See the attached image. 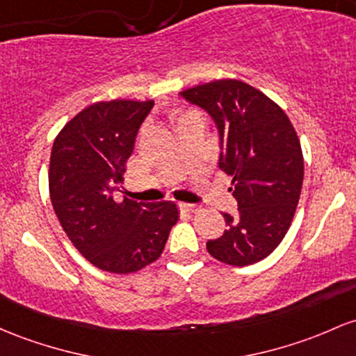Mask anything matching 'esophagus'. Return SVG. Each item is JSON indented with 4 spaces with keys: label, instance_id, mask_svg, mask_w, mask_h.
<instances>
[{
    "label": "esophagus",
    "instance_id": "obj_1",
    "mask_svg": "<svg viewBox=\"0 0 356 356\" xmlns=\"http://www.w3.org/2000/svg\"><path fill=\"white\" fill-rule=\"evenodd\" d=\"M179 209L186 211V213H196L197 206L189 204V202H179Z\"/></svg>",
    "mask_w": 356,
    "mask_h": 356
}]
</instances>
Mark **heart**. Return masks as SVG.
<instances>
[{
    "label": "heart",
    "instance_id": "1",
    "mask_svg": "<svg viewBox=\"0 0 356 356\" xmlns=\"http://www.w3.org/2000/svg\"><path fill=\"white\" fill-rule=\"evenodd\" d=\"M172 118H174L177 127H181V124L184 123H191V121H199V123H202V115L196 111V109H177V111H174Z\"/></svg>",
    "mask_w": 356,
    "mask_h": 356
}]
</instances>
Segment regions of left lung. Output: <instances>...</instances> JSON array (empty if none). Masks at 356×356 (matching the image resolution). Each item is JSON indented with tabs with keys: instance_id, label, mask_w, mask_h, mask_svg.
I'll return each mask as SVG.
<instances>
[{
	"instance_id": "8db88e82",
	"label": "left lung",
	"mask_w": 356,
	"mask_h": 356,
	"mask_svg": "<svg viewBox=\"0 0 356 356\" xmlns=\"http://www.w3.org/2000/svg\"><path fill=\"white\" fill-rule=\"evenodd\" d=\"M213 116L220 131V169L232 175L238 213H222L228 229L206 243L233 267L257 264L286 236L300 197L304 159L284 109L243 81L220 79L181 92Z\"/></svg>"
}]
</instances>
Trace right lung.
<instances>
[{
  "instance_id": "obj_1",
  "label": "right lung",
  "mask_w": 356,
  "mask_h": 356,
  "mask_svg": "<svg viewBox=\"0 0 356 356\" xmlns=\"http://www.w3.org/2000/svg\"><path fill=\"white\" fill-rule=\"evenodd\" d=\"M152 106L150 99L99 101L65 123L54 142V211L74 247L104 272L134 273L157 260L179 220L174 201L113 199Z\"/></svg>"
}]
</instances>
